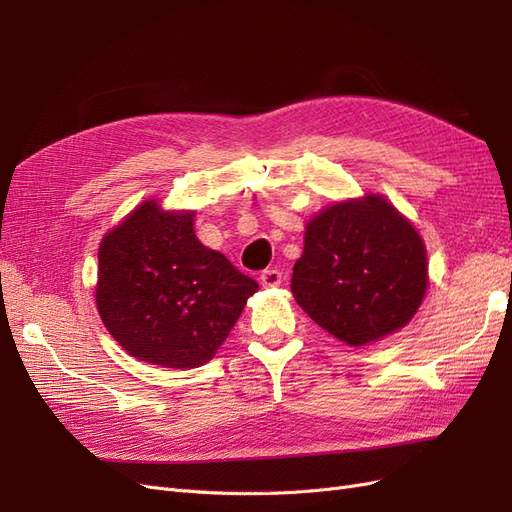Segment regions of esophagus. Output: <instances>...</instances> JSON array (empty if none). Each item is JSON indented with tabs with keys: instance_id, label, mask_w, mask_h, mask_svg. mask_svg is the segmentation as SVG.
<instances>
[{
	"instance_id": "obj_1",
	"label": "esophagus",
	"mask_w": 512,
	"mask_h": 512,
	"mask_svg": "<svg viewBox=\"0 0 512 512\" xmlns=\"http://www.w3.org/2000/svg\"><path fill=\"white\" fill-rule=\"evenodd\" d=\"M260 282L265 288H275L282 284V271L280 269H265L260 275Z\"/></svg>"
}]
</instances>
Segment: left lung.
I'll return each mask as SVG.
<instances>
[{
    "instance_id": "left-lung-1",
    "label": "left lung",
    "mask_w": 512,
    "mask_h": 512,
    "mask_svg": "<svg viewBox=\"0 0 512 512\" xmlns=\"http://www.w3.org/2000/svg\"><path fill=\"white\" fill-rule=\"evenodd\" d=\"M292 294L324 331L363 346L404 327L427 288L425 245L380 196L329 207L307 224Z\"/></svg>"
}]
</instances>
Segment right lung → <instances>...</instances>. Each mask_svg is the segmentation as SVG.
Segmentation results:
<instances>
[{
  "label": "right lung",
  "instance_id": "add662e5",
  "mask_svg": "<svg viewBox=\"0 0 512 512\" xmlns=\"http://www.w3.org/2000/svg\"><path fill=\"white\" fill-rule=\"evenodd\" d=\"M194 213L147 200L100 245L96 303L104 327L138 361L207 363L258 290L194 235Z\"/></svg>",
  "mask_w": 512,
  "mask_h": 512
}]
</instances>
